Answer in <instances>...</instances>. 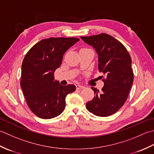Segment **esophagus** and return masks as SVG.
Listing matches in <instances>:
<instances>
[{
  "mask_svg": "<svg viewBox=\"0 0 154 154\" xmlns=\"http://www.w3.org/2000/svg\"><path fill=\"white\" fill-rule=\"evenodd\" d=\"M76 88H77V89H78V90H81V89H83L84 86L81 85H77Z\"/></svg>",
  "mask_w": 154,
  "mask_h": 154,
  "instance_id": "esophagus-1",
  "label": "esophagus"
}]
</instances>
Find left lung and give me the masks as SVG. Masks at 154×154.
<instances>
[{"instance_id": "8db88e82", "label": "left lung", "mask_w": 154, "mask_h": 154, "mask_svg": "<svg viewBox=\"0 0 154 154\" xmlns=\"http://www.w3.org/2000/svg\"><path fill=\"white\" fill-rule=\"evenodd\" d=\"M81 38L95 49L99 57L97 69L105 76L101 93L91 87L95 96L86 104L87 109L98 116L112 115L125 103L132 85L131 57L120 42L107 34Z\"/></svg>"}]
</instances>
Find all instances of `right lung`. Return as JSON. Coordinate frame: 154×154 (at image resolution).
<instances>
[{
    "label": "right lung",
    "mask_w": 154,
    "mask_h": 154,
    "mask_svg": "<svg viewBox=\"0 0 154 154\" xmlns=\"http://www.w3.org/2000/svg\"><path fill=\"white\" fill-rule=\"evenodd\" d=\"M79 40L77 38H50L35 44L22 64L20 86L28 107L35 115L50 119L65 107V97L74 92V85H61L54 81V71L60 67L63 55Z\"/></svg>",
    "instance_id": "add662e5"
}]
</instances>
